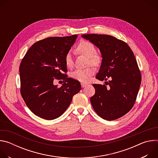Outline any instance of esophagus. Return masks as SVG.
<instances>
[{
  "label": "esophagus",
  "instance_id": "obj_1",
  "mask_svg": "<svg viewBox=\"0 0 158 158\" xmlns=\"http://www.w3.org/2000/svg\"><path fill=\"white\" fill-rule=\"evenodd\" d=\"M86 85H87V84H85V83H81V86L82 87H84Z\"/></svg>",
  "mask_w": 158,
  "mask_h": 158
}]
</instances>
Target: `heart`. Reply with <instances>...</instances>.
<instances>
[{
    "label": "heart",
    "instance_id": "obj_1",
    "mask_svg": "<svg viewBox=\"0 0 158 158\" xmlns=\"http://www.w3.org/2000/svg\"><path fill=\"white\" fill-rule=\"evenodd\" d=\"M76 51L89 58L90 62L93 65L98 66L101 63V57L96 54V49L94 45L89 41H81L76 49ZM65 64L67 67L71 68L73 66V59L71 52H67L64 57ZM94 74V69L93 67H88L86 69H79L76 70L73 74L72 77L81 82L86 83L90 80L91 77Z\"/></svg>",
    "mask_w": 158,
    "mask_h": 158
}]
</instances>
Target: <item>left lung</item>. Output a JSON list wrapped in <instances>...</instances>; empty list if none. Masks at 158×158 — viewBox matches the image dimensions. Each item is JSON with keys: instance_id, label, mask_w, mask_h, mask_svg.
<instances>
[{"instance_id": "8db88e82", "label": "left lung", "mask_w": 158, "mask_h": 158, "mask_svg": "<svg viewBox=\"0 0 158 158\" xmlns=\"http://www.w3.org/2000/svg\"><path fill=\"white\" fill-rule=\"evenodd\" d=\"M100 51L102 62L96 78L107 81L105 85L93 84L95 94L91 98L96 113L104 119H118L132 109L141 82V75L134 53L124 41L108 35L84 34ZM107 84H106V83Z\"/></svg>"}]
</instances>
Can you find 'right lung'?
<instances>
[{
  "label": "right lung",
  "instance_id": "1",
  "mask_svg": "<svg viewBox=\"0 0 158 158\" xmlns=\"http://www.w3.org/2000/svg\"><path fill=\"white\" fill-rule=\"evenodd\" d=\"M77 35L48 37L34 43L19 67L20 93L33 113L46 120L60 117L71 104L73 97L81 89L80 82L67 77L64 57ZM55 78L63 79L59 88Z\"/></svg>",
  "mask_w": 158,
  "mask_h": 158
}]
</instances>
